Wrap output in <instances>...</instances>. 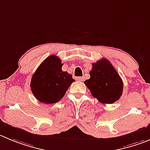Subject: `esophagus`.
Segmentation results:
<instances>
[{"instance_id":"esophagus-1","label":"esophagus","mask_w":150,"mask_h":150,"mask_svg":"<svg viewBox=\"0 0 150 150\" xmlns=\"http://www.w3.org/2000/svg\"><path fill=\"white\" fill-rule=\"evenodd\" d=\"M77 81H84V78L83 77H78V78H76Z\"/></svg>"}]
</instances>
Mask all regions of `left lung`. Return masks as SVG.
Instances as JSON below:
<instances>
[{"instance_id": "8db88e82", "label": "left lung", "mask_w": 150, "mask_h": 150, "mask_svg": "<svg viewBox=\"0 0 150 150\" xmlns=\"http://www.w3.org/2000/svg\"><path fill=\"white\" fill-rule=\"evenodd\" d=\"M90 78L84 81L92 96L102 103H112L120 98L123 92L122 79L107 59L92 64Z\"/></svg>"}]
</instances>
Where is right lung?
<instances>
[{
  "label": "right lung",
  "instance_id": "1",
  "mask_svg": "<svg viewBox=\"0 0 150 150\" xmlns=\"http://www.w3.org/2000/svg\"><path fill=\"white\" fill-rule=\"evenodd\" d=\"M62 66L61 59L52 54L46 58L33 74L31 90L41 103L58 102L75 81L72 75L62 71Z\"/></svg>",
  "mask_w": 150,
  "mask_h": 150
}]
</instances>
